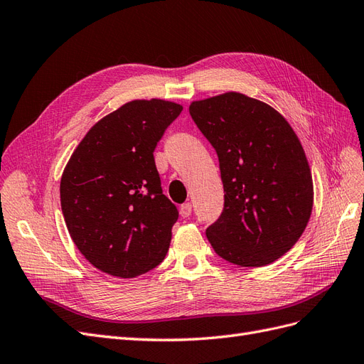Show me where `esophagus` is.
I'll list each match as a JSON object with an SVG mask.
<instances>
[{"mask_svg":"<svg viewBox=\"0 0 364 364\" xmlns=\"http://www.w3.org/2000/svg\"><path fill=\"white\" fill-rule=\"evenodd\" d=\"M179 211H181V215L185 218V217H190L191 215V211H193V205L188 202V203H183V205H181V208H179Z\"/></svg>","mask_w":364,"mask_h":364,"instance_id":"obj_1","label":"esophagus"}]
</instances>
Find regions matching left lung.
Masks as SVG:
<instances>
[{"mask_svg": "<svg viewBox=\"0 0 364 364\" xmlns=\"http://www.w3.org/2000/svg\"><path fill=\"white\" fill-rule=\"evenodd\" d=\"M190 114L217 151L225 208L206 229L223 259L262 267L301 238L313 211L311 168L277 109L241 92L196 100Z\"/></svg>", "mask_w": 364, "mask_h": 364, "instance_id": "8db88e82", "label": "left lung"}]
</instances>
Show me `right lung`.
Instances as JSON below:
<instances>
[{
	"mask_svg": "<svg viewBox=\"0 0 364 364\" xmlns=\"http://www.w3.org/2000/svg\"><path fill=\"white\" fill-rule=\"evenodd\" d=\"M182 109L161 98L132 100L97 121L65 165V225L95 269L135 278L167 255L179 211L162 194L153 151Z\"/></svg>",
	"mask_w": 364,
	"mask_h": 364,
	"instance_id": "add662e5",
	"label": "right lung"
}]
</instances>
